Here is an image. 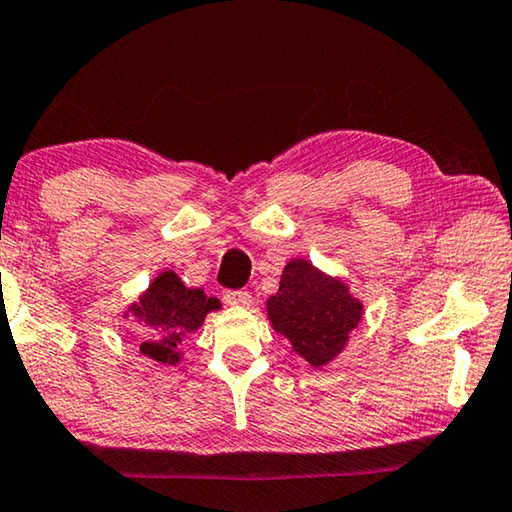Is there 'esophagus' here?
<instances>
[{
	"instance_id": "34e87169",
	"label": "esophagus",
	"mask_w": 512,
	"mask_h": 512,
	"mask_svg": "<svg viewBox=\"0 0 512 512\" xmlns=\"http://www.w3.org/2000/svg\"><path fill=\"white\" fill-rule=\"evenodd\" d=\"M223 301L227 305H234V308H246L253 301V296L246 289H227V292H223Z\"/></svg>"
}]
</instances>
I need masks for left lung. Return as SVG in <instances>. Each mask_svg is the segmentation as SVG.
I'll return each instance as SVG.
<instances>
[{
	"label": "left lung",
	"mask_w": 512,
	"mask_h": 512,
	"mask_svg": "<svg viewBox=\"0 0 512 512\" xmlns=\"http://www.w3.org/2000/svg\"><path fill=\"white\" fill-rule=\"evenodd\" d=\"M266 315L294 354L312 368H322L347 347L349 335L363 319V303L349 292L345 280L296 257L282 269L278 292L266 301Z\"/></svg>",
	"instance_id": "left-lung-1"
}]
</instances>
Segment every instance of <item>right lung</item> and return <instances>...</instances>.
<instances>
[{"label":"right lung","instance_id":"add662e5","mask_svg":"<svg viewBox=\"0 0 512 512\" xmlns=\"http://www.w3.org/2000/svg\"><path fill=\"white\" fill-rule=\"evenodd\" d=\"M220 310L216 296L183 285V280L167 269L149 282L137 301L124 310V319L133 322L142 335L140 352L151 361L177 365L181 361V340L204 324V317Z\"/></svg>","mask_w":512,"mask_h":512}]
</instances>
